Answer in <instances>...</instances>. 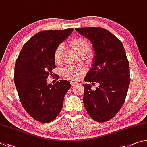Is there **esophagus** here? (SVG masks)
<instances>
[{"label": "esophagus", "mask_w": 147, "mask_h": 147, "mask_svg": "<svg viewBox=\"0 0 147 147\" xmlns=\"http://www.w3.org/2000/svg\"><path fill=\"white\" fill-rule=\"evenodd\" d=\"M70 83H71V86H76V84H78L77 83H76V82H72V81L70 82Z\"/></svg>", "instance_id": "esophagus-1"}]
</instances>
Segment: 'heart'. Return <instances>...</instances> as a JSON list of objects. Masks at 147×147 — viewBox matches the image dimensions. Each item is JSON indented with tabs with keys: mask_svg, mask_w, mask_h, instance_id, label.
I'll use <instances>...</instances> for the list:
<instances>
[{
	"mask_svg": "<svg viewBox=\"0 0 147 147\" xmlns=\"http://www.w3.org/2000/svg\"><path fill=\"white\" fill-rule=\"evenodd\" d=\"M68 46L80 55L86 54L90 50V45L86 39L82 37H74L68 42ZM64 46L58 45L54 51L53 59L56 64H61L63 61ZM86 68L83 66H69L66 67L63 71L64 78L71 81H78L85 74Z\"/></svg>",
	"mask_w": 147,
	"mask_h": 147,
	"instance_id": "heart-1",
	"label": "heart"
}]
</instances>
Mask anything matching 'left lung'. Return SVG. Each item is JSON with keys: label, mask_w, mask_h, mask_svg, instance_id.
<instances>
[{"label": "left lung", "mask_w": 147, "mask_h": 147, "mask_svg": "<svg viewBox=\"0 0 147 147\" xmlns=\"http://www.w3.org/2000/svg\"><path fill=\"white\" fill-rule=\"evenodd\" d=\"M92 44L93 65L85 82L99 83L95 91L84 84L83 102L92 119L102 123L111 119L124 104L130 84L129 63L122 42L109 31L99 27L76 28Z\"/></svg>", "instance_id": "obj_1"}]
</instances>
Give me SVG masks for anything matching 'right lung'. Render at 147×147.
I'll list each match as a JSON object with an SVG mask.
<instances>
[{"label": "right lung", "mask_w": 147, "mask_h": 147, "mask_svg": "<svg viewBox=\"0 0 147 147\" xmlns=\"http://www.w3.org/2000/svg\"><path fill=\"white\" fill-rule=\"evenodd\" d=\"M73 31L69 28L36 33L24 44L16 60L14 82L20 101L28 114L37 121L50 123L55 119L70 88L68 81L51 84L47 83L46 79L55 68V48Z\"/></svg>", "instance_id": "right-lung-1"}]
</instances>
